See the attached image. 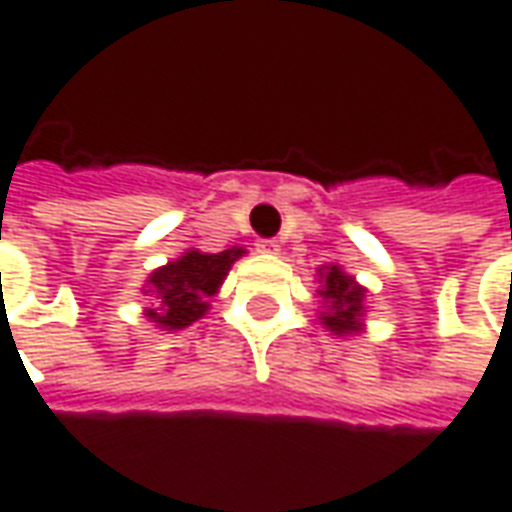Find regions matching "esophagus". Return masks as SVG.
<instances>
[{
    "instance_id": "esophagus-1",
    "label": "esophagus",
    "mask_w": 512,
    "mask_h": 512,
    "mask_svg": "<svg viewBox=\"0 0 512 512\" xmlns=\"http://www.w3.org/2000/svg\"><path fill=\"white\" fill-rule=\"evenodd\" d=\"M257 249L266 252V255H277L280 252V243L274 241V238H263V241H257Z\"/></svg>"
}]
</instances>
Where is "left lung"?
Segmentation results:
<instances>
[{"label": "left lung", "mask_w": 512, "mask_h": 512, "mask_svg": "<svg viewBox=\"0 0 512 512\" xmlns=\"http://www.w3.org/2000/svg\"><path fill=\"white\" fill-rule=\"evenodd\" d=\"M322 325L333 333H358L361 330V308H364V288L344 274L339 266H325L322 271Z\"/></svg>", "instance_id": "1"}]
</instances>
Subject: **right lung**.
I'll return each instance as SVG.
<instances>
[{
	"instance_id": "obj_1",
	"label": "right lung",
	"mask_w": 512,
	"mask_h": 512,
	"mask_svg": "<svg viewBox=\"0 0 512 512\" xmlns=\"http://www.w3.org/2000/svg\"><path fill=\"white\" fill-rule=\"evenodd\" d=\"M243 255V249H227L218 255L207 252H184L179 260L156 269L151 274V294L156 308H148V319L165 330H179L193 325L210 308L207 300L224 283L229 266Z\"/></svg>"
}]
</instances>
